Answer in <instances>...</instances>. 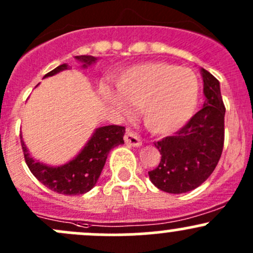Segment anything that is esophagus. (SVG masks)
I'll list each match as a JSON object with an SVG mask.
<instances>
[{
  "instance_id": "esophagus-1",
  "label": "esophagus",
  "mask_w": 253,
  "mask_h": 253,
  "mask_svg": "<svg viewBox=\"0 0 253 253\" xmlns=\"http://www.w3.org/2000/svg\"><path fill=\"white\" fill-rule=\"evenodd\" d=\"M124 138L126 144L132 145V147H138V145H141V139H139V137L137 136V134H134L131 129H126V133H125Z\"/></svg>"
}]
</instances>
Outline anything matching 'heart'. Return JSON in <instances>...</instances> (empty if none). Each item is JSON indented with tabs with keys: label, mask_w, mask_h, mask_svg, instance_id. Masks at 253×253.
Returning <instances> with one entry per match:
<instances>
[{
	"label": "heart",
	"mask_w": 253,
	"mask_h": 253,
	"mask_svg": "<svg viewBox=\"0 0 253 253\" xmlns=\"http://www.w3.org/2000/svg\"><path fill=\"white\" fill-rule=\"evenodd\" d=\"M116 93L126 103L139 106L142 121L155 134H169L183 126L196 110L200 93L197 76L190 68L165 62L134 66L115 78ZM104 99L117 110L127 111L122 102L106 86Z\"/></svg>",
	"instance_id": "b5f03b06"
}]
</instances>
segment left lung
<instances>
[{
  "mask_svg": "<svg viewBox=\"0 0 253 253\" xmlns=\"http://www.w3.org/2000/svg\"><path fill=\"white\" fill-rule=\"evenodd\" d=\"M206 103L174 136L155 142L162 159L148 171L155 187L168 193H185L202 185L215 169L224 147L225 106L220 84L201 70Z\"/></svg>",
  "mask_w": 253,
  "mask_h": 253,
  "instance_id": "8db88e82",
  "label": "left lung"
}]
</instances>
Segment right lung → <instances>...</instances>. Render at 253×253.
<instances>
[{
  "label": "right lung",
  "mask_w": 253,
  "mask_h": 253,
  "mask_svg": "<svg viewBox=\"0 0 253 253\" xmlns=\"http://www.w3.org/2000/svg\"><path fill=\"white\" fill-rule=\"evenodd\" d=\"M76 60L83 63V67L86 68L88 66L93 65L96 58L94 56L81 55L76 56ZM65 70H68V66L63 63L46 73L44 78L51 77ZM124 134L125 127L122 126L110 125V126L99 127L75 159L68 162L67 164L56 168L48 167L33 159L23 142L22 136H20V142H22L23 153L28 168L42 185L61 195L76 196L83 195L95 186L101 170L105 165L109 152L116 145L125 143Z\"/></svg>",
  "instance_id": "right-lung-1"
}]
</instances>
